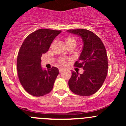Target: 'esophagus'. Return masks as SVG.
<instances>
[{
    "instance_id": "34e87169",
    "label": "esophagus",
    "mask_w": 126,
    "mask_h": 126,
    "mask_svg": "<svg viewBox=\"0 0 126 126\" xmlns=\"http://www.w3.org/2000/svg\"><path fill=\"white\" fill-rule=\"evenodd\" d=\"M59 69V71H60V72H62V71H64V68H59V69Z\"/></svg>"
}]
</instances>
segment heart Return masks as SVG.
Returning <instances> with one entry per match:
<instances>
[{
    "instance_id": "heart-1",
    "label": "heart",
    "mask_w": 126,
    "mask_h": 126,
    "mask_svg": "<svg viewBox=\"0 0 126 126\" xmlns=\"http://www.w3.org/2000/svg\"><path fill=\"white\" fill-rule=\"evenodd\" d=\"M65 43L66 44V46H71L75 47L76 46L77 44V39L75 37L72 36H68L65 38ZM58 63H60L61 64H65L67 62V59L66 58H60L58 59Z\"/></svg>"
}]
</instances>
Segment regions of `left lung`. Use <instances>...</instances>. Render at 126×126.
<instances>
[{
    "instance_id": "1",
    "label": "left lung",
    "mask_w": 126,
    "mask_h": 126,
    "mask_svg": "<svg viewBox=\"0 0 126 126\" xmlns=\"http://www.w3.org/2000/svg\"><path fill=\"white\" fill-rule=\"evenodd\" d=\"M68 32L80 36L83 41V50L74 66L84 71L80 74L72 71L68 82L69 89L79 96H91L102 87L107 75L106 49L99 37L90 30L71 29Z\"/></svg>"
}]
</instances>
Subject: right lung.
Instances as JSON below:
<instances>
[{
	"instance_id": "right-lung-1",
	"label": "right lung",
	"mask_w": 126,
	"mask_h": 126,
	"mask_svg": "<svg viewBox=\"0 0 126 126\" xmlns=\"http://www.w3.org/2000/svg\"><path fill=\"white\" fill-rule=\"evenodd\" d=\"M61 30L41 29L28 35L19 50L17 71L19 80L24 90L34 96H42L52 90L58 68L43 70L41 57L49 50L52 42Z\"/></svg>"
}]
</instances>
